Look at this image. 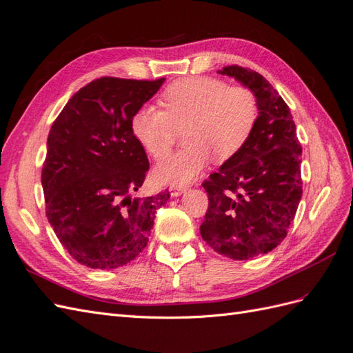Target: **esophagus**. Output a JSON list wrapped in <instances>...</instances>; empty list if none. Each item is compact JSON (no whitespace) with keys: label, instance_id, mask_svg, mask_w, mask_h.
Wrapping results in <instances>:
<instances>
[{"label":"esophagus","instance_id":"1","mask_svg":"<svg viewBox=\"0 0 353 353\" xmlns=\"http://www.w3.org/2000/svg\"><path fill=\"white\" fill-rule=\"evenodd\" d=\"M188 190L187 185H179V184H172L170 185V194L176 197V196H181L183 193H185Z\"/></svg>","mask_w":353,"mask_h":353}]
</instances>
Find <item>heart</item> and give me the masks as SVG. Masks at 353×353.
<instances>
[{
    "mask_svg": "<svg viewBox=\"0 0 353 353\" xmlns=\"http://www.w3.org/2000/svg\"><path fill=\"white\" fill-rule=\"evenodd\" d=\"M163 109L143 105L132 117V133L154 159L168 156L175 143L176 130L188 127L185 148L160 161L156 176L160 181L190 183L208 166L228 161L243 150L250 137L257 106L252 91L230 87L214 77H188L161 92Z\"/></svg>",
    "mask_w": 353,
    "mask_h": 353,
    "instance_id": "obj_1",
    "label": "heart"
}]
</instances>
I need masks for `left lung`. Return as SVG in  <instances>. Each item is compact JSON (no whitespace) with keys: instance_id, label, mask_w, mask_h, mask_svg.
Returning <instances> with one entry per match:
<instances>
[{"instance_id":"obj_1","label":"left lung","mask_w":353,"mask_h":353,"mask_svg":"<svg viewBox=\"0 0 353 353\" xmlns=\"http://www.w3.org/2000/svg\"><path fill=\"white\" fill-rule=\"evenodd\" d=\"M219 73L254 94L259 115L243 150L202 184L210 205L201 235L219 254L247 261L274 250L288 235L303 196V148L289 106L262 74L239 65Z\"/></svg>"}]
</instances>
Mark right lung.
<instances>
[{
	"label": "right lung",
	"mask_w": 353,
	"mask_h": 353,
	"mask_svg": "<svg viewBox=\"0 0 353 353\" xmlns=\"http://www.w3.org/2000/svg\"><path fill=\"white\" fill-rule=\"evenodd\" d=\"M163 82L100 77L77 91L50 127L41 170L46 216L68 254L90 268L133 261L170 197L168 190L132 197L150 169L132 117Z\"/></svg>",
	"instance_id": "1"
}]
</instances>
